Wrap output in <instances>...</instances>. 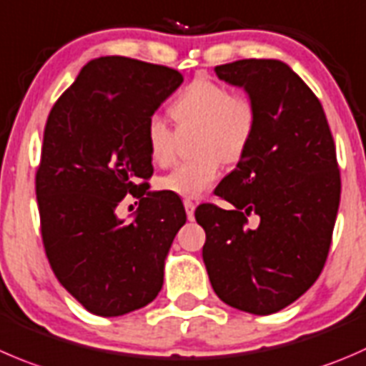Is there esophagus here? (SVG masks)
I'll use <instances>...</instances> for the list:
<instances>
[{
	"instance_id": "34e87169",
	"label": "esophagus",
	"mask_w": 366,
	"mask_h": 366,
	"mask_svg": "<svg viewBox=\"0 0 366 366\" xmlns=\"http://www.w3.org/2000/svg\"><path fill=\"white\" fill-rule=\"evenodd\" d=\"M184 209H186V216L187 219L194 218V204L191 200H184Z\"/></svg>"
}]
</instances>
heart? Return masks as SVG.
<instances>
[{"instance_id":"b5f03b06","label":"heart","mask_w":366,"mask_h":366,"mask_svg":"<svg viewBox=\"0 0 366 366\" xmlns=\"http://www.w3.org/2000/svg\"><path fill=\"white\" fill-rule=\"evenodd\" d=\"M172 116L182 134L198 130L197 161L184 162L161 179V189L180 198H198L222 175V161H236L254 137L257 114L250 98L232 94L223 84L207 78L191 81L172 105ZM150 159L159 166L173 161L175 130L154 114L144 127Z\"/></svg>"}]
</instances>
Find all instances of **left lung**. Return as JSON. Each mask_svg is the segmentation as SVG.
Returning a JSON list of instances; mask_svg holds the SVG:
<instances>
[{"instance_id": "obj_1", "label": "left lung", "mask_w": 366, "mask_h": 366, "mask_svg": "<svg viewBox=\"0 0 366 366\" xmlns=\"http://www.w3.org/2000/svg\"><path fill=\"white\" fill-rule=\"evenodd\" d=\"M255 107L254 137L214 193L234 205L197 209L202 250L216 295L239 311L272 315L307 292L331 247L340 205L336 148L320 100L275 59L214 67ZM259 216L247 229L246 216Z\"/></svg>"}]
</instances>
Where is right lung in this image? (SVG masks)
Listing matches in <instances>:
<instances>
[{
  "label": "right lung",
  "mask_w": 366,
  "mask_h": 366,
  "mask_svg": "<svg viewBox=\"0 0 366 366\" xmlns=\"http://www.w3.org/2000/svg\"><path fill=\"white\" fill-rule=\"evenodd\" d=\"M182 80L172 67L100 56L49 112L35 177L42 243L55 277L89 313L122 317L161 292L186 211L148 191L144 127ZM127 194L140 198L130 224L115 212Z\"/></svg>",
  "instance_id": "1"
}]
</instances>
